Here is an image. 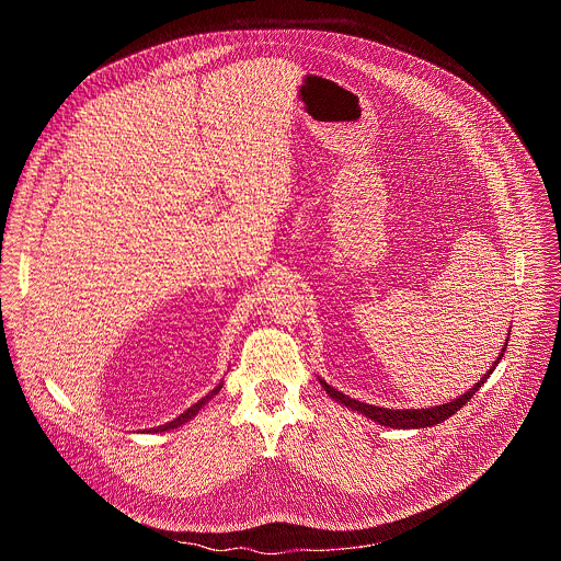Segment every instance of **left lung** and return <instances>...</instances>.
Masks as SVG:
<instances>
[{"label":"left lung","instance_id":"obj_1","mask_svg":"<svg viewBox=\"0 0 561 561\" xmlns=\"http://www.w3.org/2000/svg\"><path fill=\"white\" fill-rule=\"evenodd\" d=\"M508 335H511V333H508ZM506 346H508V340H506V344H504L500 357L495 359V364L486 370L484 377H479V381H477L472 388H468V390H466L463 394H459L457 399H450V402L439 404V407H431V409H404V411L379 409V407H373V404L357 402V399H353V397L340 392L337 388H333V386L327 383L324 379H319V383L324 386V390L335 399V402H340V404H344L346 409H353V411L366 415L368 420H373V422H377V424H381V426H390V428H428V426L442 424L444 420H448L450 415H455L459 409H463V407L470 402V397H472L479 388H482L484 381L493 375L495 366L500 364V359H502L504 353H506Z\"/></svg>","mask_w":561,"mask_h":561}]
</instances>
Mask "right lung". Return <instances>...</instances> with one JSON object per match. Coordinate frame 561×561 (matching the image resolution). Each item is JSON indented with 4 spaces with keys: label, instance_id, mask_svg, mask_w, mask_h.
I'll return each instance as SVG.
<instances>
[{
    "label": "right lung",
    "instance_id": "1",
    "mask_svg": "<svg viewBox=\"0 0 561 561\" xmlns=\"http://www.w3.org/2000/svg\"><path fill=\"white\" fill-rule=\"evenodd\" d=\"M219 388H221V383H219L217 388H213L206 397H202L199 402H197V404H193L188 411H184L180 417H175L173 422H169V424H164V426H157V428H148L146 433H164V431H173V428H178V426L186 424L188 420H193V417H195V415H197V413H199V411L210 402V397H213V394H217V392H219Z\"/></svg>",
    "mask_w": 561,
    "mask_h": 561
}]
</instances>
